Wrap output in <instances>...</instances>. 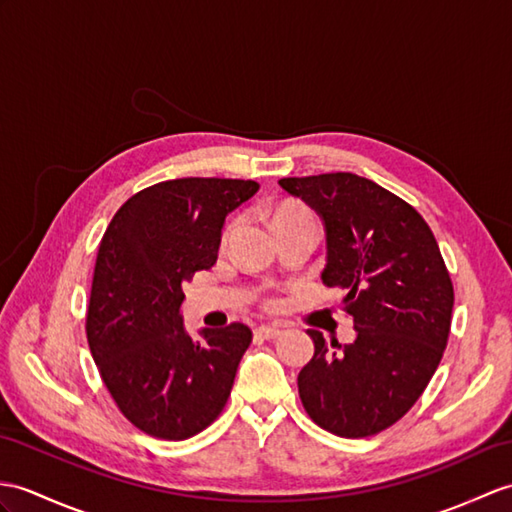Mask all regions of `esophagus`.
<instances>
[{"mask_svg": "<svg viewBox=\"0 0 512 512\" xmlns=\"http://www.w3.org/2000/svg\"><path fill=\"white\" fill-rule=\"evenodd\" d=\"M255 334L259 338H264V340H275V338H279L283 334V329L277 327V325H261V327L255 329Z\"/></svg>", "mask_w": 512, "mask_h": 512, "instance_id": "obj_1", "label": "esophagus"}]
</instances>
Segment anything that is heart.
Listing matches in <instances>:
<instances>
[{
    "label": "heart",
    "instance_id": "heart-1",
    "mask_svg": "<svg viewBox=\"0 0 512 512\" xmlns=\"http://www.w3.org/2000/svg\"><path fill=\"white\" fill-rule=\"evenodd\" d=\"M301 216H310L305 209L301 207H292V205H285V207H279L275 211V216H272V222H281V220H290V218H301Z\"/></svg>",
    "mask_w": 512,
    "mask_h": 512
}]
</instances>
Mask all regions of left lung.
Returning a JSON list of instances; mask_svg holds the SVG:
<instances>
[{
  "label": "left lung",
  "mask_w": 512,
  "mask_h": 512,
  "mask_svg": "<svg viewBox=\"0 0 512 512\" xmlns=\"http://www.w3.org/2000/svg\"><path fill=\"white\" fill-rule=\"evenodd\" d=\"M318 213L327 264L320 279L344 294L358 331L327 344L307 329L314 358L299 373L303 408L323 430L373 436L397 423L441 364L454 285L434 233L406 200L351 172L281 178Z\"/></svg>",
  "instance_id": "left-lung-1"
}]
</instances>
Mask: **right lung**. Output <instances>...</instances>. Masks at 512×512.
I'll return each instance as SVG.
<instances>
[{
    "label": "right lung",
    "mask_w": 512,
    "mask_h": 512,
    "mask_svg": "<svg viewBox=\"0 0 512 512\" xmlns=\"http://www.w3.org/2000/svg\"><path fill=\"white\" fill-rule=\"evenodd\" d=\"M259 189L240 178H176L128 198L95 259L87 340L124 417L185 441L218 419L253 331L183 325V283L218 259L224 220Z\"/></svg>",
    "instance_id": "obj_1"
}]
</instances>
